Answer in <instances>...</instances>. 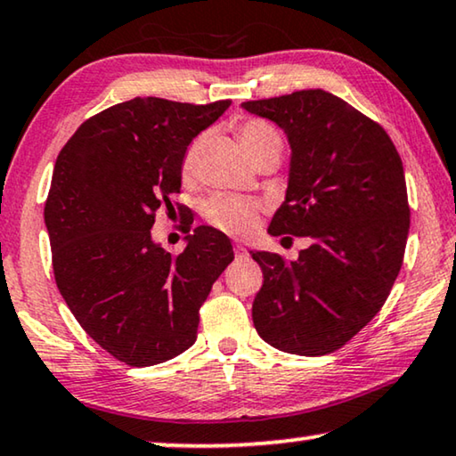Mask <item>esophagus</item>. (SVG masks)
Listing matches in <instances>:
<instances>
[{"instance_id":"esophagus-1","label":"esophagus","mask_w":456,"mask_h":456,"mask_svg":"<svg viewBox=\"0 0 456 456\" xmlns=\"http://www.w3.org/2000/svg\"><path fill=\"white\" fill-rule=\"evenodd\" d=\"M233 249H235V256H237V257H246V256H248V249L243 248L241 243H235Z\"/></svg>"}]
</instances>
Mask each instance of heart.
<instances>
[{
	"instance_id": "b5f03b06",
	"label": "heart",
	"mask_w": 456,
	"mask_h": 456,
	"mask_svg": "<svg viewBox=\"0 0 456 456\" xmlns=\"http://www.w3.org/2000/svg\"><path fill=\"white\" fill-rule=\"evenodd\" d=\"M240 139L243 147H246V151L249 153V158H254L256 153H260L262 149L270 145H282L281 134L276 133V128L257 118L241 122ZM200 145L202 139H194L186 149L184 161H182V172H184V175L192 174L200 153ZM257 210H260V205L254 200L241 199V196L233 194H215L205 205V219L210 225L225 231L229 235H246L256 227Z\"/></svg>"
}]
</instances>
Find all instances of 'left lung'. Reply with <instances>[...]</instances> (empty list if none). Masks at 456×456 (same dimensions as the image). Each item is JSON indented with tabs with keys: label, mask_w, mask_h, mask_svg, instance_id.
<instances>
[{
	"label": "left lung",
	"mask_w": 456,
	"mask_h": 456,
	"mask_svg": "<svg viewBox=\"0 0 456 456\" xmlns=\"http://www.w3.org/2000/svg\"><path fill=\"white\" fill-rule=\"evenodd\" d=\"M241 106L276 122L290 145L287 196L268 233L311 240L295 262L251 251L264 272L251 305L256 331L290 354H330L379 314L402 270L410 233L402 158L383 126L330 92Z\"/></svg>",
	"instance_id": "left-lung-1"
}]
</instances>
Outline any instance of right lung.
<instances>
[{
	"instance_id": "1",
	"label": "right lung",
	"mask_w": 456,
	"mask_h": 456,
	"mask_svg": "<svg viewBox=\"0 0 456 456\" xmlns=\"http://www.w3.org/2000/svg\"><path fill=\"white\" fill-rule=\"evenodd\" d=\"M229 104L120 102L87 118L54 163L45 202L54 281L86 334L120 362L153 366L188 350L233 262L229 237L207 225L188 227L180 256L151 240L155 213L174 210L188 145Z\"/></svg>"
}]
</instances>
